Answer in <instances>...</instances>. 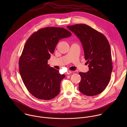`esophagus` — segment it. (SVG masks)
I'll return each instance as SVG.
<instances>
[{"mask_svg": "<svg viewBox=\"0 0 127 127\" xmlns=\"http://www.w3.org/2000/svg\"><path fill=\"white\" fill-rule=\"evenodd\" d=\"M73 73V71H70V70H68V71H67L66 72V74L67 75H69V74H71V73Z\"/></svg>", "mask_w": 127, "mask_h": 127, "instance_id": "obj_1", "label": "esophagus"}]
</instances>
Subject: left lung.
<instances>
[{"label": "left lung", "mask_w": 127, "mask_h": 127, "mask_svg": "<svg viewBox=\"0 0 127 127\" xmlns=\"http://www.w3.org/2000/svg\"><path fill=\"white\" fill-rule=\"evenodd\" d=\"M67 27L80 40L85 59L89 64L88 72L79 73L81 77L79 91L87 96L98 95L105 89L111 79L113 64L110 44L103 34L86 25Z\"/></svg>", "instance_id": "1"}]
</instances>
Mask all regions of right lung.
Wrapping results in <instances>:
<instances>
[{"mask_svg":"<svg viewBox=\"0 0 127 127\" xmlns=\"http://www.w3.org/2000/svg\"><path fill=\"white\" fill-rule=\"evenodd\" d=\"M71 34L63 28L47 27L32 33L27 41L20 58L19 70L25 85L34 97L50 100L59 94L65 75L51 67L48 60L58 41Z\"/></svg>","mask_w":127,"mask_h":127,"instance_id":"right-lung-1","label":"right lung"}]
</instances>
